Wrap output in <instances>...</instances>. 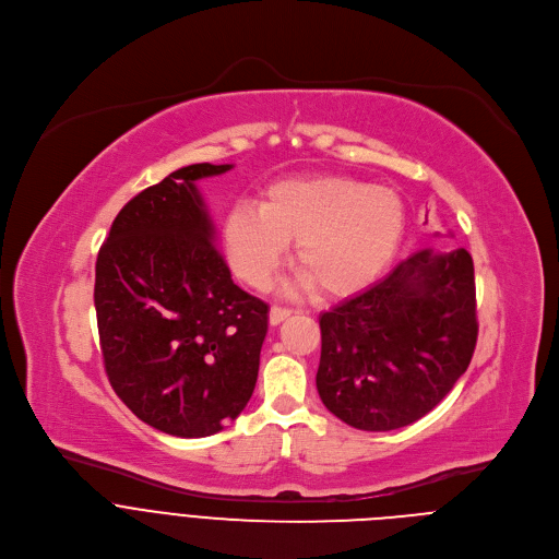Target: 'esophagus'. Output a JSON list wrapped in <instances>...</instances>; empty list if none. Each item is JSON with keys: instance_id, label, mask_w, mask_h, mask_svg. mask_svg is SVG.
Instances as JSON below:
<instances>
[{"instance_id": "esophagus-1", "label": "esophagus", "mask_w": 559, "mask_h": 559, "mask_svg": "<svg viewBox=\"0 0 559 559\" xmlns=\"http://www.w3.org/2000/svg\"><path fill=\"white\" fill-rule=\"evenodd\" d=\"M294 311L289 307H281V305H272L270 309V323L272 325H281L285 318H289Z\"/></svg>"}]
</instances>
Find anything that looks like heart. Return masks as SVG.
Returning a JSON list of instances; mask_svg holds the SVG:
<instances>
[{
	"mask_svg": "<svg viewBox=\"0 0 559 559\" xmlns=\"http://www.w3.org/2000/svg\"><path fill=\"white\" fill-rule=\"evenodd\" d=\"M403 236L401 197L343 175L276 181L259 207L236 205L223 227L229 263L246 283L265 289L296 243L294 270L323 298L354 296L376 283Z\"/></svg>",
	"mask_w": 559,
	"mask_h": 559,
	"instance_id": "1",
	"label": "heart"
}]
</instances>
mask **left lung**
<instances>
[{"mask_svg": "<svg viewBox=\"0 0 559 559\" xmlns=\"http://www.w3.org/2000/svg\"><path fill=\"white\" fill-rule=\"evenodd\" d=\"M323 405L362 431L427 416L466 371L475 341V278L466 250H423L321 313Z\"/></svg>", "mask_w": 559, "mask_h": 559, "instance_id": "left-lung-1", "label": "left lung"}]
</instances>
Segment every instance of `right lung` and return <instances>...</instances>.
Here are the masks:
<instances>
[{
  "label": "right lung",
  "instance_id": "obj_1",
  "mask_svg": "<svg viewBox=\"0 0 559 559\" xmlns=\"http://www.w3.org/2000/svg\"><path fill=\"white\" fill-rule=\"evenodd\" d=\"M194 164L130 199L97 257L95 309L115 393L145 425L205 438L241 414L259 376L267 302L234 285Z\"/></svg>",
  "mask_w": 559,
  "mask_h": 559
}]
</instances>
